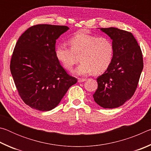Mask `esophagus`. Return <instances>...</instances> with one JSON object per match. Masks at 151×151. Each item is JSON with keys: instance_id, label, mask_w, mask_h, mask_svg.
Listing matches in <instances>:
<instances>
[{"instance_id": "1", "label": "esophagus", "mask_w": 151, "mask_h": 151, "mask_svg": "<svg viewBox=\"0 0 151 151\" xmlns=\"http://www.w3.org/2000/svg\"><path fill=\"white\" fill-rule=\"evenodd\" d=\"M86 81V78H78V83H82V82H85Z\"/></svg>"}]
</instances>
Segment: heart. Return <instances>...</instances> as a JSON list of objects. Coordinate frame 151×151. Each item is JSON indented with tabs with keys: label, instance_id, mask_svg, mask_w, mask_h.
<instances>
[{
	"label": "heart",
	"instance_id": "b5f03b06",
	"mask_svg": "<svg viewBox=\"0 0 151 151\" xmlns=\"http://www.w3.org/2000/svg\"><path fill=\"white\" fill-rule=\"evenodd\" d=\"M68 42L70 48L60 44L55 48L56 57L66 69H71L78 63V57L82 63L75 70L78 75L101 73L111 65L114 47L108 37L79 32Z\"/></svg>",
	"mask_w": 151,
	"mask_h": 151
}]
</instances>
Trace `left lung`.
Segmentation results:
<instances>
[{
    "label": "left lung",
    "mask_w": 151,
    "mask_h": 151,
    "mask_svg": "<svg viewBox=\"0 0 151 151\" xmlns=\"http://www.w3.org/2000/svg\"><path fill=\"white\" fill-rule=\"evenodd\" d=\"M112 40L111 65L96 78L94 101L104 109L117 108L133 96L143 68L142 51L131 32L117 28H101Z\"/></svg>",
    "instance_id": "8db88e82"
}]
</instances>
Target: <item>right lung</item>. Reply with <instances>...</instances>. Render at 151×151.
Segmentation results:
<instances>
[{
	"label": "right lung",
	"instance_id": "right-lung-1",
	"mask_svg": "<svg viewBox=\"0 0 151 151\" xmlns=\"http://www.w3.org/2000/svg\"><path fill=\"white\" fill-rule=\"evenodd\" d=\"M66 26L37 24L19 37L11 65L20 98L31 108L48 111L57 106L77 79L68 75L55 55L56 40Z\"/></svg>",
	"mask_w": 151,
	"mask_h": 151
}]
</instances>
